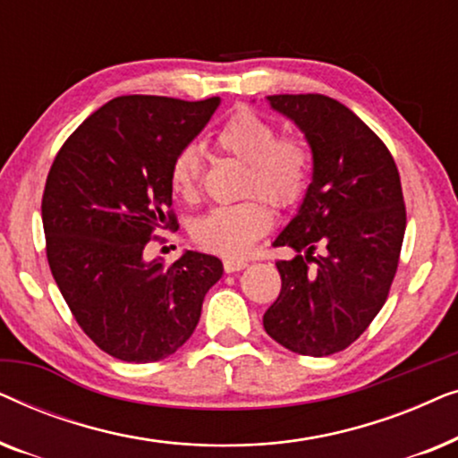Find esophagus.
I'll return each instance as SVG.
<instances>
[{
	"mask_svg": "<svg viewBox=\"0 0 458 458\" xmlns=\"http://www.w3.org/2000/svg\"><path fill=\"white\" fill-rule=\"evenodd\" d=\"M225 267V273H235V271H242V268L248 267L246 260H233V259H227L223 262Z\"/></svg>",
	"mask_w": 458,
	"mask_h": 458,
	"instance_id": "1",
	"label": "esophagus"
}]
</instances>
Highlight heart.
I'll list each match as a JSON object with an SVG mask.
<instances>
[{"instance_id": "heart-1", "label": "heart", "mask_w": 458, "mask_h": 458, "mask_svg": "<svg viewBox=\"0 0 458 458\" xmlns=\"http://www.w3.org/2000/svg\"><path fill=\"white\" fill-rule=\"evenodd\" d=\"M221 152L246 162L243 191L259 193L275 208L296 206L306 193L312 152L302 135H277V127L252 108H237L215 133ZM202 156L193 143L179 148L168 168L173 191L183 199L198 196ZM271 229V212L260 198L210 208L193 225L191 235L208 252L240 259Z\"/></svg>"}]
</instances>
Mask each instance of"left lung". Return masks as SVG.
<instances>
[{
	"label": "left lung",
	"mask_w": 458,
	"mask_h": 458,
	"mask_svg": "<svg viewBox=\"0 0 458 458\" xmlns=\"http://www.w3.org/2000/svg\"><path fill=\"white\" fill-rule=\"evenodd\" d=\"M304 131L312 183L275 248L281 292L262 317L267 334L292 352L329 356L359 340L390 293L406 229L398 166L386 143L334 98L268 96Z\"/></svg>",
	"instance_id": "left-lung-1"
}]
</instances>
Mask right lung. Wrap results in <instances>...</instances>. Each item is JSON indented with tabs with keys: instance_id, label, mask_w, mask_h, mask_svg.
I'll list each match as a JSON object with an SVG mask.
<instances>
[{
	"instance_id": "1",
	"label": "right lung",
	"mask_w": 458,
	"mask_h": 458,
	"mask_svg": "<svg viewBox=\"0 0 458 458\" xmlns=\"http://www.w3.org/2000/svg\"><path fill=\"white\" fill-rule=\"evenodd\" d=\"M221 99L121 96L68 137L41 199L49 268L74 321L106 354L156 362L177 352L221 279L216 256L185 252L146 262L156 231L177 229L173 156L210 121Z\"/></svg>"
}]
</instances>
